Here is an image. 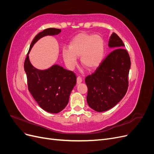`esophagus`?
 I'll return each mask as SVG.
<instances>
[{
    "mask_svg": "<svg viewBox=\"0 0 154 154\" xmlns=\"http://www.w3.org/2000/svg\"><path fill=\"white\" fill-rule=\"evenodd\" d=\"M82 78L80 76H78L77 77V83H78V84L82 83Z\"/></svg>",
    "mask_w": 154,
    "mask_h": 154,
    "instance_id": "esophagus-1",
    "label": "esophagus"
}]
</instances>
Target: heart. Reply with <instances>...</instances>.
I'll use <instances>...</instances> for the list:
<instances>
[{
  "mask_svg": "<svg viewBox=\"0 0 154 154\" xmlns=\"http://www.w3.org/2000/svg\"><path fill=\"white\" fill-rule=\"evenodd\" d=\"M62 54L65 63L70 68L76 66V58L80 57L82 66L94 69L103 59L105 42L99 35L80 33L71 40L69 48H63Z\"/></svg>",
  "mask_w": 154,
  "mask_h": 154,
  "instance_id": "b5f03b06",
  "label": "heart"
}]
</instances>
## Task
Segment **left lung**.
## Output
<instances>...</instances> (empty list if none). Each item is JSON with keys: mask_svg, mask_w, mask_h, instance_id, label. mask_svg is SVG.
I'll use <instances>...</instances> for the list:
<instances>
[{"mask_svg": "<svg viewBox=\"0 0 154 154\" xmlns=\"http://www.w3.org/2000/svg\"><path fill=\"white\" fill-rule=\"evenodd\" d=\"M108 54L94 73L85 78L88 88L87 103L97 112L106 111L117 105L127 93L130 58L122 40L113 32Z\"/></svg>", "mask_w": 154, "mask_h": 154, "instance_id": "obj_1", "label": "left lung"}]
</instances>
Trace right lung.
Listing matches in <instances>:
<instances>
[{"label":"right lung","mask_w":154,"mask_h":154,"mask_svg":"<svg viewBox=\"0 0 154 154\" xmlns=\"http://www.w3.org/2000/svg\"><path fill=\"white\" fill-rule=\"evenodd\" d=\"M61 31L48 28L39 32L32 41L24 62L28 90L42 109L53 114L60 112L67 106L76 83V76L72 71L57 64L45 70L37 69L31 65L29 53L39 39L45 36L57 35Z\"/></svg>","instance_id":"obj_1"}]
</instances>
